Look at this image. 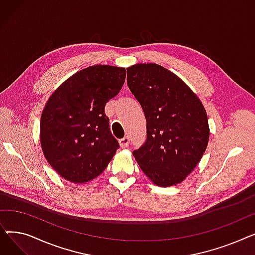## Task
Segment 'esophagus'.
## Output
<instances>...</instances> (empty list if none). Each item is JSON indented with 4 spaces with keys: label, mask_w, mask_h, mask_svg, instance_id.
I'll return each mask as SVG.
<instances>
[{
    "label": "esophagus",
    "mask_w": 255,
    "mask_h": 255,
    "mask_svg": "<svg viewBox=\"0 0 255 255\" xmlns=\"http://www.w3.org/2000/svg\"><path fill=\"white\" fill-rule=\"evenodd\" d=\"M129 137H127V136H125L124 138H121L120 140H119V143H120V146L121 148H127V146L129 145Z\"/></svg>",
    "instance_id": "esophagus-1"
}]
</instances>
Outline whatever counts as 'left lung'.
Segmentation results:
<instances>
[{"mask_svg": "<svg viewBox=\"0 0 255 255\" xmlns=\"http://www.w3.org/2000/svg\"><path fill=\"white\" fill-rule=\"evenodd\" d=\"M127 84L146 120V140L133 156L155 185L182 183L209 142L208 116L202 101L178 75L155 63L128 67Z\"/></svg>", "mask_w": 255, "mask_h": 255, "instance_id": "1", "label": "left lung"}]
</instances>
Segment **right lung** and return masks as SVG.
I'll use <instances>...</instances> for the list:
<instances>
[{"mask_svg": "<svg viewBox=\"0 0 255 255\" xmlns=\"http://www.w3.org/2000/svg\"><path fill=\"white\" fill-rule=\"evenodd\" d=\"M125 78L122 67L90 66L66 79L48 98L40 119V143L63 179L90 182L111 162L119 142L104 106L118 95Z\"/></svg>", "mask_w": 255, "mask_h": 255, "instance_id": "1", "label": "right lung"}]
</instances>
